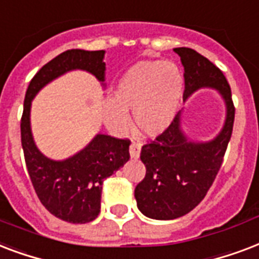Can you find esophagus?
<instances>
[{
  "instance_id": "34e87169",
  "label": "esophagus",
  "mask_w": 259,
  "mask_h": 259,
  "mask_svg": "<svg viewBox=\"0 0 259 259\" xmlns=\"http://www.w3.org/2000/svg\"><path fill=\"white\" fill-rule=\"evenodd\" d=\"M140 143H135V142H132L131 146H130V155H131V158H134V159H136V158H139L140 155Z\"/></svg>"
}]
</instances>
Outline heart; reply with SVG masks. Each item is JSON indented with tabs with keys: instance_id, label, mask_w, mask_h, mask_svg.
Here are the masks:
<instances>
[{
	"instance_id": "obj_1",
	"label": "heart",
	"mask_w": 259,
	"mask_h": 259,
	"mask_svg": "<svg viewBox=\"0 0 259 259\" xmlns=\"http://www.w3.org/2000/svg\"><path fill=\"white\" fill-rule=\"evenodd\" d=\"M184 92V78L170 62L142 61L121 75L111 100L102 104V120L111 131L123 134L134 111L136 128L146 136H158L177 115Z\"/></svg>"
}]
</instances>
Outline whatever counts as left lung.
Here are the masks:
<instances>
[{"label": "left lung", "instance_id": "obj_1", "mask_svg": "<svg viewBox=\"0 0 259 259\" xmlns=\"http://www.w3.org/2000/svg\"><path fill=\"white\" fill-rule=\"evenodd\" d=\"M174 53L184 66V101L198 89H215L226 104V120L213 139L194 142L182 131L180 111L163 134L142 147L146 176L135 188L136 204L144 216L157 220L181 218L205 197L223 163L235 117L231 89L223 73L192 48H174Z\"/></svg>", "mask_w": 259, "mask_h": 259}]
</instances>
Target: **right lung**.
Here are the masks:
<instances>
[{
    "label": "right lung",
    "instance_id": "1",
    "mask_svg": "<svg viewBox=\"0 0 259 259\" xmlns=\"http://www.w3.org/2000/svg\"><path fill=\"white\" fill-rule=\"evenodd\" d=\"M104 50H69L59 54L35 74L24 100L21 144L32 185L46 209L69 223H89L97 218L102 182L127 163L131 142L97 134L73 157L63 161L50 159L39 151L32 136L31 104L40 89L71 70H85L104 85Z\"/></svg>",
    "mask_w": 259,
    "mask_h": 259
}]
</instances>
